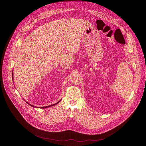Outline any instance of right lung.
I'll use <instances>...</instances> for the list:
<instances>
[{
	"instance_id": "right-lung-1",
	"label": "right lung",
	"mask_w": 146,
	"mask_h": 146,
	"mask_svg": "<svg viewBox=\"0 0 146 146\" xmlns=\"http://www.w3.org/2000/svg\"><path fill=\"white\" fill-rule=\"evenodd\" d=\"M13 73H12V78H13V80H14L13 79ZM60 100H61V99L60 100H59L58 102H56V103H55V104H53V105H50V106H44V107H40V108H37V106H33V105H31V104L30 103H28L27 102H26L25 100V102L28 104V105H29L30 106H31L32 107H33V108H41V109H46V108H50V107H51V106H55V105H57V104H58L59 103V102H60Z\"/></svg>"
}]
</instances>
